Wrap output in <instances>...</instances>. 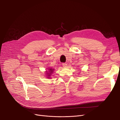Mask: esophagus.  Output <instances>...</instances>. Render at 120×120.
Returning a JSON list of instances; mask_svg holds the SVG:
<instances>
[{"label":"esophagus","instance_id":"obj_1","mask_svg":"<svg viewBox=\"0 0 120 120\" xmlns=\"http://www.w3.org/2000/svg\"><path fill=\"white\" fill-rule=\"evenodd\" d=\"M62 66H63V67L64 68L67 67V64H66V63H63V64H62Z\"/></svg>","mask_w":120,"mask_h":120}]
</instances>
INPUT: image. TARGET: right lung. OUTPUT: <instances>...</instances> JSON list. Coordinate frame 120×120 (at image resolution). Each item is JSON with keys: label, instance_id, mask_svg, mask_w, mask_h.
I'll use <instances>...</instances> for the list:
<instances>
[{"label": "right lung", "instance_id": "add662e5", "mask_svg": "<svg viewBox=\"0 0 120 120\" xmlns=\"http://www.w3.org/2000/svg\"><path fill=\"white\" fill-rule=\"evenodd\" d=\"M47 70H48V71H45V73L46 74V75L47 76V78H51L50 76H51V75L53 73L54 69L53 68H48Z\"/></svg>", "mask_w": 120, "mask_h": 120}]
</instances>
